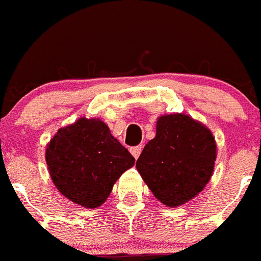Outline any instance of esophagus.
Returning <instances> with one entry per match:
<instances>
[{
	"mask_svg": "<svg viewBox=\"0 0 261 261\" xmlns=\"http://www.w3.org/2000/svg\"><path fill=\"white\" fill-rule=\"evenodd\" d=\"M141 152H142V146H137V147H132L130 148V153L133 154V157L134 159H138L139 157V154H141Z\"/></svg>",
	"mask_w": 261,
	"mask_h": 261,
	"instance_id": "obj_1",
	"label": "esophagus"
}]
</instances>
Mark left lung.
Returning <instances> with one entry per match:
<instances>
[{"mask_svg":"<svg viewBox=\"0 0 261 261\" xmlns=\"http://www.w3.org/2000/svg\"><path fill=\"white\" fill-rule=\"evenodd\" d=\"M217 159L213 133L182 113L157 118L156 136L144 146L136 167L154 198L180 207L211 180Z\"/></svg>","mask_w":261,"mask_h":261,"instance_id":"8db88e82","label":"left lung"}]
</instances>
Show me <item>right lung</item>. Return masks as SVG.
<instances>
[{
	"label": "right lung",
	"instance_id": "right-lung-1",
	"mask_svg": "<svg viewBox=\"0 0 261 261\" xmlns=\"http://www.w3.org/2000/svg\"><path fill=\"white\" fill-rule=\"evenodd\" d=\"M134 157L99 118H80L59 128L45 147V162L62 195L84 208L105 203Z\"/></svg>",
	"mask_w": 261,
	"mask_h": 261
}]
</instances>
